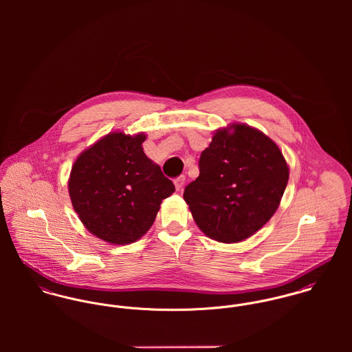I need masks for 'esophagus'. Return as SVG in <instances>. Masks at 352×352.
I'll use <instances>...</instances> for the list:
<instances>
[{
	"mask_svg": "<svg viewBox=\"0 0 352 352\" xmlns=\"http://www.w3.org/2000/svg\"><path fill=\"white\" fill-rule=\"evenodd\" d=\"M173 183H175L176 190H177V191H182L183 187H184V183H186V176H179V177H176V179L173 180Z\"/></svg>",
	"mask_w": 352,
	"mask_h": 352,
	"instance_id": "obj_1",
	"label": "esophagus"
}]
</instances>
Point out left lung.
Instances as JSON below:
<instances>
[{
    "label": "left lung",
    "instance_id": "left-lung-1",
    "mask_svg": "<svg viewBox=\"0 0 352 352\" xmlns=\"http://www.w3.org/2000/svg\"><path fill=\"white\" fill-rule=\"evenodd\" d=\"M289 182L286 160L261 131L245 124L218 130L201 151L199 176L184 201L201 232L219 243L254 234L276 211Z\"/></svg>",
    "mask_w": 352,
    "mask_h": 352
}]
</instances>
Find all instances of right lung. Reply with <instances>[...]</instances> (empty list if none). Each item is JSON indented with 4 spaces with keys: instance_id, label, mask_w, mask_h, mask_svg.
Masks as SVG:
<instances>
[{
    "instance_id": "add662e5",
    "label": "right lung",
    "mask_w": 352,
    "mask_h": 352,
    "mask_svg": "<svg viewBox=\"0 0 352 352\" xmlns=\"http://www.w3.org/2000/svg\"><path fill=\"white\" fill-rule=\"evenodd\" d=\"M144 134L112 133L80 154L69 195L85 228L101 240L126 245L151 229L173 183L146 157Z\"/></svg>"
}]
</instances>
